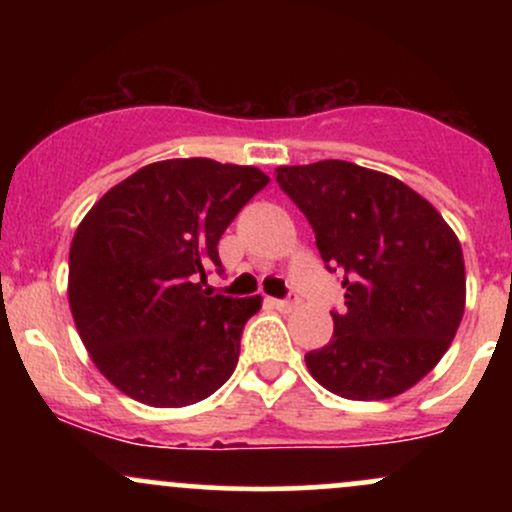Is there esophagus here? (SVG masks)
Masks as SVG:
<instances>
[{
  "label": "esophagus",
  "instance_id": "34e87169",
  "mask_svg": "<svg viewBox=\"0 0 512 512\" xmlns=\"http://www.w3.org/2000/svg\"><path fill=\"white\" fill-rule=\"evenodd\" d=\"M272 303H274V308L284 310V313H289V310H293L298 305L296 298H274Z\"/></svg>",
  "mask_w": 512,
  "mask_h": 512
}]
</instances>
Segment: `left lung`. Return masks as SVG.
<instances>
[{
  "label": "left lung",
  "mask_w": 512,
  "mask_h": 512,
  "mask_svg": "<svg viewBox=\"0 0 512 512\" xmlns=\"http://www.w3.org/2000/svg\"><path fill=\"white\" fill-rule=\"evenodd\" d=\"M274 175L346 291V310H332V339L305 354L310 375L334 395L361 402L409 390L460 327V240L424 197L378 170L317 161L281 166Z\"/></svg>",
  "instance_id": "1"
}]
</instances>
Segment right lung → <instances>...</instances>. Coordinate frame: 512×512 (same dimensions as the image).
Here are the masks:
<instances>
[{"label": "right lung", "instance_id": "obj_1", "mask_svg": "<svg viewBox=\"0 0 512 512\" xmlns=\"http://www.w3.org/2000/svg\"><path fill=\"white\" fill-rule=\"evenodd\" d=\"M267 182L252 166L173 158L93 204L69 250V305L117 390L149 407H187L231 378L262 298L211 296L202 284L223 272L216 245Z\"/></svg>", "mask_w": 512, "mask_h": 512}]
</instances>
